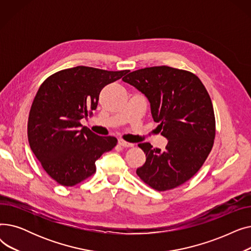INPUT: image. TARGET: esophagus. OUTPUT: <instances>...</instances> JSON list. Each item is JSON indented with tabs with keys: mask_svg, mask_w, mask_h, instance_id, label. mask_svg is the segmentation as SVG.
<instances>
[{
	"mask_svg": "<svg viewBox=\"0 0 251 251\" xmlns=\"http://www.w3.org/2000/svg\"><path fill=\"white\" fill-rule=\"evenodd\" d=\"M118 143L120 144V146H121V147H123V148H132V147H133V143L127 142V141L123 140V139H119Z\"/></svg>",
	"mask_w": 251,
	"mask_h": 251,
	"instance_id": "1",
	"label": "esophagus"
}]
</instances>
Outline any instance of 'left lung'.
Segmentation results:
<instances>
[{"instance_id":"1","label":"left lung","mask_w":251,"mask_h":251,"mask_svg":"<svg viewBox=\"0 0 251 251\" xmlns=\"http://www.w3.org/2000/svg\"><path fill=\"white\" fill-rule=\"evenodd\" d=\"M122 80L149 99L159 132L168 139L164 151L150 142L138 144L147 161L137 176L157 191L182 185L201 168L214 146L216 119L206 88L195 74L169 66L130 72Z\"/></svg>"}]
</instances>
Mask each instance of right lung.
Here are the masks:
<instances>
[{"label": "right lung", "mask_w": 251, "mask_h": 251, "mask_svg": "<svg viewBox=\"0 0 251 251\" xmlns=\"http://www.w3.org/2000/svg\"><path fill=\"white\" fill-rule=\"evenodd\" d=\"M128 72L77 66L54 73L39 86L28 117V142L60 185L71 187L94 175L96 161L116 147V137L99 136L80 120L97 109L100 90Z\"/></svg>", "instance_id": "right-lung-1"}]
</instances>
